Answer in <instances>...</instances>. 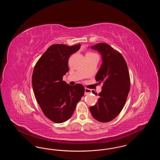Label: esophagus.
Wrapping results in <instances>:
<instances>
[{"instance_id":"obj_1","label":"esophagus","mask_w":160,"mask_h":160,"mask_svg":"<svg viewBox=\"0 0 160 160\" xmlns=\"http://www.w3.org/2000/svg\"><path fill=\"white\" fill-rule=\"evenodd\" d=\"M91 93V90L88 89V88H85L84 89V95H89Z\"/></svg>"}]
</instances>
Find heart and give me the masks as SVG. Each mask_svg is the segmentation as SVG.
I'll use <instances>...</instances> for the list:
<instances>
[{"label": "heart", "instance_id": "b5f03b06", "mask_svg": "<svg viewBox=\"0 0 160 160\" xmlns=\"http://www.w3.org/2000/svg\"><path fill=\"white\" fill-rule=\"evenodd\" d=\"M89 53V54H94V53Z\"/></svg>", "mask_w": 160, "mask_h": 160}]
</instances>
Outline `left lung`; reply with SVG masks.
Masks as SVG:
<instances>
[{"mask_svg": "<svg viewBox=\"0 0 160 160\" xmlns=\"http://www.w3.org/2000/svg\"><path fill=\"white\" fill-rule=\"evenodd\" d=\"M91 48L101 54L102 64L95 80L103 85L98 102L90 107V112L98 121L110 122L120 113L127 99L130 88L128 69L122 54L106 43Z\"/></svg>", "mask_w": 160, "mask_h": 160, "instance_id": "8db88e82", "label": "left lung"}]
</instances>
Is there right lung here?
Returning a JSON list of instances; mask_svg holds the SVG:
<instances>
[{
  "instance_id": "obj_1",
  "label": "right lung",
  "mask_w": 160,
  "mask_h": 160,
  "mask_svg": "<svg viewBox=\"0 0 160 160\" xmlns=\"http://www.w3.org/2000/svg\"><path fill=\"white\" fill-rule=\"evenodd\" d=\"M80 44L50 46L37 62L32 83L37 101L46 117L55 123L65 122L73 114L84 93L81 84L70 86L62 80L68 72V62Z\"/></svg>"
}]
</instances>
